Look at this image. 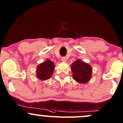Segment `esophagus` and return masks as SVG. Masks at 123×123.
Returning a JSON list of instances; mask_svg holds the SVG:
<instances>
[{
  "instance_id": "esophagus-1",
  "label": "esophagus",
  "mask_w": 123,
  "mask_h": 123,
  "mask_svg": "<svg viewBox=\"0 0 123 123\" xmlns=\"http://www.w3.org/2000/svg\"><path fill=\"white\" fill-rule=\"evenodd\" d=\"M61 61L63 62H67V59L65 58V57H63V58H61Z\"/></svg>"
}]
</instances>
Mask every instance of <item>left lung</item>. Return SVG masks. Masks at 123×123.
<instances>
[{"label":"left lung","instance_id":"1","mask_svg":"<svg viewBox=\"0 0 123 123\" xmlns=\"http://www.w3.org/2000/svg\"><path fill=\"white\" fill-rule=\"evenodd\" d=\"M71 69L73 73V78L79 83H87L91 79L92 68L89 64L82 61L80 59L71 64Z\"/></svg>","mask_w":123,"mask_h":123}]
</instances>
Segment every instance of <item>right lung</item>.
I'll list each match as a JSON object with an SVG mask.
<instances>
[{
  "instance_id": "obj_1",
  "label": "right lung",
  "mask_w": 123,
  "mask_h": 123,
  "mask_svg": "<svg viewBox=\"0 0 123 123\" xmlns=\"http://www.w3.org/2000/svg\"><path fill=\"white\" fill-rule=\"evenodd\" d=\"M54 69L55 63L48 58L37 67L36 77L42 81L48 80L52 76Z\"/></svg>"
}]
</instances>
